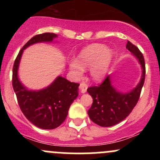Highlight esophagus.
<instances>
[{
    "mask_svg": "<svg viewBox=\"0 0 160 160\" xmlns=\"http://www.w3.org/2000/svg\"><path fill=\"white\" fill-rule=\"evenodd\" d=\"M88 86L86 85V83L85 82H81L80 84V89L81 90V92L85 93L86 92V89H87Z\"/></svg>",
    "mask_w": 160,
    "mask_h": 160,
    "instance_id": "esophagus-1",
    "label": "esophagus"
}]
</instances>
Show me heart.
Masks as SVG:
<instances>
[{"mask_svg": "<svg viewBox=\"0 0 160 160\" xmlns=\"http://www.w3.org/2000/svg\"><path fill=\"white\" fill-rule=\"evenodd\" d=\"M113 52L100 43L91 44L84 48L77 59L70 62V68L77 76H81L83 69L89 68L94 80H101L105 74L111 64Z\"/></svg>", "mask_w": 160, "mask_h": 160, "instance_id": "heart-1", "label": "heart"}]
</instances>
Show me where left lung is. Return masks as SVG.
<instances>
[{
  "instance_id": "8db88e82",
  "label": "left lung",
  "mask_w": 160,
  "mask_h": 160,
  "mask_svg": "<svg viewBox=\"0 0 160 160\" xmlns=\"http://www.w3.org/2000/svg\"><path fill=\"white\" fill-rule=\"evenodd\" d=\"M126 48L136 56L140 62L143 68L142 78L137 87L126 94H122L113 89L109 76L106 77L99 85L88 88V93L93 99L88 114L92 122L100 126L110 127L123 120L132 111L140 98L146 73L144 58L136 46L128 40Z\"/></svg>"
}]
</instances>
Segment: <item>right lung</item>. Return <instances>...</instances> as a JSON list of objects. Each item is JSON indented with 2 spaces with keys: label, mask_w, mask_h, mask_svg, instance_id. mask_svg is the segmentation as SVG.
Wrapping results in <instances>:
<instances>
[{
  "label": "right lung",
  "mask_w": 160,
  "mask_h": 160,
  "mask_svg": "<svg viewBox=\"0 0 160 160\" xmlns=\"http://www.w3.org/2000/svg\"><path fill=\"white\" fill-rule=\"evenodd\" d=\"M56 37L54 33L47 32L31 38L19 51L12 68V87L20 109L31 122L43 129L56 128L65 120L70 106L78 96L80 84L58 77L44 89L29 91L19 82L17 71L23 49L38 42L52 41Z\"/></svg>",
  "instance_id": "1"
}]
</instances>
